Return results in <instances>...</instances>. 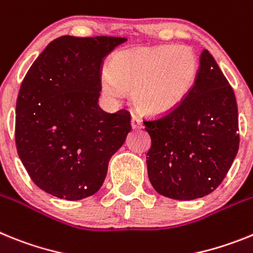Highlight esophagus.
<instances>
[{"label":"esophagus","instance_id":"esophagus-1","mask_svg":"<svg viewBox=\"0 0 253 253\" xmlns=\"http://www.w3.org/2000/svg\"><path fill=\"white\" fill-rule=\"evenodd\" d=\"M131 126H132L133 129H139L142 127V121L140 120L139 117H136V116H132L131 117Z\"/></svg>","mask_w":253,"mask_h":253}]
</instances>
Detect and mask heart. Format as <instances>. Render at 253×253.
Listing matches in <instances>:
<instances>
[{
	"instance_id": "heart-1",
	"label": "heart",
	"mask_w": 253,
	"mask_h": 253,
	"mask_svg": "<svg viewBox=\"0 0 253 253\" xmlns=\"http://www.w3.org/2000/svg\"><path fill=\"white\" fill-rule=\"evenodd\" d=\"M200 61L186 45H151L120 50L102 72V90L112 100L132 90V102L149 116L177 109L196 84Z\"/></svg>"
}]
</instances>
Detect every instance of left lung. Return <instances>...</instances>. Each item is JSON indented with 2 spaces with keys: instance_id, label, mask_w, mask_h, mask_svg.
Wrapping results in <instances>:
<instances>
[{
  "instance_id": "8db88e82",
  "label": "left lung",
  "mask_w": 253,
  "mask_h": 253,
  "mask_svg": "<svg viewBox=\"0 0 253 253\" xmlns=\"http://www.w3.org/2000/svg\"><path fill=\"white\" fill-rule=\"evenodd\" d=\"M144 125L151 137L146 164L154 190L181 201L216 190L238 153V108L232 86L208 49L184 102Z\"/></svg>"
}]
</instances>
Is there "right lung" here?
Instances as JSON below:
<instances>
[{"instance_id": "right-lung-1", "label": "right lung", "mask_w": 253, "mask_h": 253, "mask_svg": "<svg viewBox=\"0 0 253 253\" xmlns=\"http://www.w3.org/2000/svg\"><path fill=\"white\" fill-rule=\"evenodd\" d=\"M125 42L63 35L24 78L16 102L17 154L49 195L75 201L98 192L109 159L131 131L128 112L107 113L98 105L103 60Z\"/></svg>"}]
</instances>
